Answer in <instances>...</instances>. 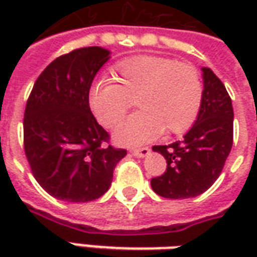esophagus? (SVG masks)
I'll return each mask as SVG.
<instances>
[{"mask_svg": "<svg viewBox=\"0 0 257 257\" xmlns=\"http://www.w3.org/2000/svg\"><path fill=\"white\" fill-rule=\"evenodd\" d=\"M132 154L135 157H146L150 154V149L149 147H142V149H134Z\"/></svg>", "mask_w": 257, "mask_h": 257, "instance_id": "esophagus-1", "label": "esophagus"}]
</instances>
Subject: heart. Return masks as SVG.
I'll return each instance as SVG.
<instances>
[{
    "mask_svg": "<svg viewBox=\"0 0 257 257\" xmlns=\"http://www.w3.org/2000/svg\"><path fill=\"white\" fill-rule=\"evenodd\" d=\"M111 77L115 84H95L88 101L107 128L122 121L132 100L142 108L115 131V140L121 145H140L162 132L182 135L198 117L204 89L197 68L190 64L156 55H138L114 64Z\"/></svg>",
    "mask_w": 257,
    "mask_h": 257,
    "instance_id": "heart-1",
    "label": "heart"
}]
</instances>
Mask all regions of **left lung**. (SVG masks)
I'll use <instances>...</instances> for the list:
<instances>
[{
    "instance_id": "8db88e82",
    "label": "left lung",
    "mask_w": 257,
    "mask_h": 257,
    "mask_svg": "<svg viewBox=\"0 0 257 257\" xmlns=\"http://www.w3.org/2000/svg\"><path fill=\"white\" fill-rule=\"evenodd\" d=\"M204 96L197 121L183 140L154 146L167 160V171L151 179L164 198L183 199L205 193L220 176L232 147L231 97L210 68H202Z\"/></svg>"
}]
</instances>
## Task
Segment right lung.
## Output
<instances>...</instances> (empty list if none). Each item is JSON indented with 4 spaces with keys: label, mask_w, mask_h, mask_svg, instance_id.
<instances>
[{
    "label": "right lung",
    "mask_w": 257,
    "mask_h": 257,
    "mask_svg": "<svg viewBox=\"0 0 257 257\" xmlns=\"http://www.w3.org/2000/svg\"><path fill=\"white\" fill-rule=\"evenodd\" d=\"M108 55L100 47H86L59 56L40 74L26 103L23 145L31 172L62 201L101 197L126 156L125 149L110 145L88 101L92 81Z\"/></svg>",
    "instance_id": "add662e5"
}]
</instances>
